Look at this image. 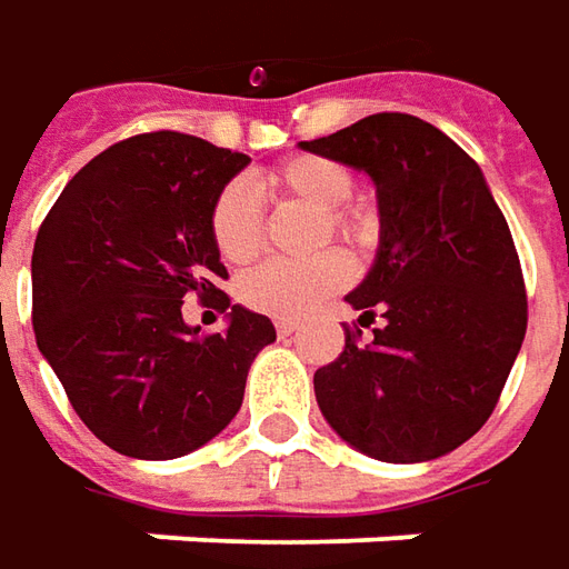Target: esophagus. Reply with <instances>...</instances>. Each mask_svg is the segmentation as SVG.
<instances>
[{
  "instance_id": "obj_1",
  "label": "esophagus",
  "mask_w": 569,
  "mask_h": 569,
  "mask_svg": "<svg viewBox=\"0 0 569 569\" xmlns=\"http://www.w3.org/2000/svg\"><path fill=\"white\" fill-rule=\"evenodd\" d=\"M296 330H299V323L296 321H286V318L277 321V333H280V337H289V333H296Z\"/></svg>"
}]
</instances>
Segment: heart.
Masks as SVG:
<instances>
[{
	"label": "heart",
	"mask_w": 569,
	"mask_h": 569,
	"mask_svg": "<svg viewBox=\"0 0 569 569\" xmlns=\"http://www.w3.org/2000/svg\"><path fill=\"white\" fill-rule=\"evenodd\" d=\"M267 191L277 201H299L318 210L315 239L330 242V236L349 246L365 248L378 236V217L362 201H352L356 176L352 169L321 153H296L267 169ZM264 207L258 191L232 179L226 182L210 207V236L229 264H248L264 248ZM352 264L340 248H323L308 261H267L242 277L239 296L248 308L273 318H302L323 299L349 283Z\"/></svg>",
	"instance_id": "obj_1"
}]
</instances>
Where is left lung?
Returning <instances> with one entry per match:
<instances>
[{
	"label": "left lung",
	"instance_id": "8db88e82",
	"mask_svg": "<svg viewBox=\"0 0 569 569\" xmlns=\"http://www.w3.org/2000/svg\"><path fill=\"white\" fill-rule=\"evenodd\" d=\"M302 148L365 169L383 217L378 261L346 302L385 327L368 341L343 327V352L315 371L323 419L375 460L443 457L495 412L526 337L510 226L479 163L419 116L375 112Z\"/></svg>",
	"mask_w": 569,
	"mask_h": 569
}]
</instances>
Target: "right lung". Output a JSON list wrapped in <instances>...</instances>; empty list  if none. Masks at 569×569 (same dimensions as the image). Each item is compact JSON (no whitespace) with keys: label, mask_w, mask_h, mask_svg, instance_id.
Masks as SVG:
<instances>
[{"label":"right lung","mask_w":569,"mask_h":569,"mask_svg":"<svg viewBox=\"0 0 569 569\" xmlns=\"http://www.w3.org/2000/svg\"><path fill=\"white\" fill-rule=\"evenodd\" d=\"M239 150L182 131L126 138L78 169L33 242V337L71 409L116 453L176 460L217 438L277 330L229 305L210 236ZM230 308L223 335L181 321V299Z\"/></svg>","instance_id":"right-lung-1"}]
</instances>
